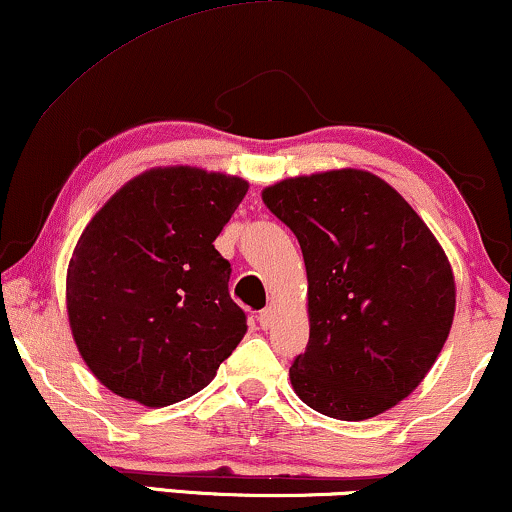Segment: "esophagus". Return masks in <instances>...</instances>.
I'll return each mask as SVG.
<instances>
[{
	"mask_svg": "<svg viewBox=\"0 0 512 512\" xmlns=\"http://www.w3.org/2000/svg\"><path fill=\"white\" fill-rule=\"evenodd\" d=\"M258 323H261L263 330H268V327H273V323H275V308H273V306L263 308V311L258 313Z\"/></svg>",
	"mask_w": 512,
	"mask_h": 512,
	"instance_id": "34e87169",
	"label": "esophagus"
}]
</instances>
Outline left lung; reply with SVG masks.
Wrapping results in <instances>:
<instances>
[{"label": "left lung", "instance_id": "8db88e82", "mask_svg": "<svg viewBox=\"0 0 512 512\" xmlns=\"http://www.w3.org/2000/svg\"><path fill=\"white\" fill-rule=\"evenodd\" d=\"M263 201L299 239L311 337L292 387L337 420L380 415L437 361L456 311L453 273L408 201L365 170L282 180Z\"/></svg>", "mask_w": 512, "mask_h": 512}]
</instances>
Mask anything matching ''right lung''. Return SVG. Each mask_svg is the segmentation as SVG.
<instances>
[{"label":"right lung","mask_w":512,"mask_h":512,"mask_svg":"<svg viewBox=\"0 0 512 512\" xmlns=\"http://www.w3.org/2000/svg\"><path fill=\"white\" fill-rule=\"evenodd\" d=\"M249 185L199 168H154L90 220L66 280L80 356L104 387L170 406L216 377L246 332L220 235Z\"/></svg>","instance_id":"1"}]
</instances>
